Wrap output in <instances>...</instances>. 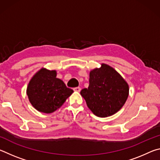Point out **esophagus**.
Returning a JSON list of instances; mask_svg holds the SVG:
<instances>
[{"label":"esophagus","instance_id":"obj_1","mask_svg":"<svg viewBox=\"0 0 160 160\" xmlns=\"http://www.w3.org/2000/svg\"><path fill=\"white\" fill-rule=\"evenodd\" d=\"M73 90L75 91V92H80V90H81V88H80V87H77V88H73Z\"/></svg>","mask_w":160,"mask_h":160}]
</instances>
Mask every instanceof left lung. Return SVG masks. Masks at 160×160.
I'll list each match as a JSON object with an SVG mask.
<instances>
[{"label":"left lung","mask_w":160,"mask_h":160,"mask_svg":"<svg viewBox=\"0 0 160 160\" xmlns=\"http://www.w3.org/2000/svg\"><path fill=\"white\" fill-rule=\"evenodd\" d=\"M90 85L80 94L94 115L107 117L120 110L126 102L129 87L121 75L107 64L91 70Z\"/></svg>","instance_id":"obj_1"}]
</instances>
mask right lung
<instances>
[{"instance_id": "1", "label": "right lung", "mask_w": 160, "mask_h": 160, "mask_svg": "<svg viewBox=\"0 0 160 160\" xmlns=\"http://www.w3.org/2000/svg\"><path fill=\"white\" fill-rule=\"evenodd\" d=\"M73 90L56 78V70L40 69L29 81L27 94L29 102L40 112L50 113L59 109Z\"/></svg>"}]
</instances>
